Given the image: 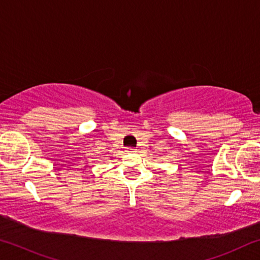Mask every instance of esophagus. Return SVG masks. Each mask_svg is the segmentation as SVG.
I'll return each mask as SVG.
<instances>
[{"mask_svg": "<svg viewBox=\"0 0 260 260\" xmlns=\"http://www.w3.org/2000/svg\"><path fill=\"white\" fill-rule=\"evenodd\" d=\"M127 152H136L138 151V149H134V148H127Z\"/></svg>", "mask_w": 260, "mask_h": 260, "instance_id": "1", "label": "esophagus"}]
</instances>
